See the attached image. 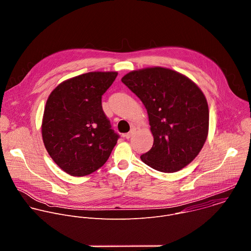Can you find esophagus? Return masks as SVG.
Returning <instances> with one entry per match:
<instances>
[{
    "label": "esophagus",
    "mask_w": 251,
    "mask_h": 251,
    "mask_svg": "<svg viewBox=\"0 0 251 251\" xmlns=\"http://www.w3.org/2000/svg\"><path fill=\"white\" fill-rule=\"evenodd\" d=\"M134 132H135L134 130H131L129 133H127V134H125V135H124V138H126V139H130V138L132 137V135L134 134Z\"/></svg>",
    "instance_id": "1"
}]
</instances>
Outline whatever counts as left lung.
<instances>
[{
  "instance_id": "obj_1",
  "label": "left lung",
  "mask_w": 251,
  "mask_h": 251,
  "mask_svg": "<svg viewBox=\"0 0 251 251\" xmlns=\"http://www.w3.org/2000/svg\"><path fill=\"white\" fill-rule=\"evenodd\" d=\"M122 82L147 109L154 144L141 160L149 167L175 173L201 150L208 133V106L190 78L165 67L134 70Z\"/></svg>"
}]
</instances>
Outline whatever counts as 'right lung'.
Segmentation results:
<instances>
[{
    "label": "right lung",
    "instance_id": "add662e5",
    "mask_svg": "<svg viewBox=\"0 0 251 251\" xmlns=\"http://www.w3.org/2000/svg\"><path fill=\"white\" fill-rule=\"evenodd\" d=\"M117 75L94 71L73 77L57 85L47 100L44 144L54 163L70 176L95 172L116 145L119 135L103 112L101 98Z\"/></svg>",
    "mask_w": 251,
    "mask_h": 251
}]
</instances>
